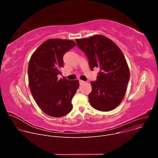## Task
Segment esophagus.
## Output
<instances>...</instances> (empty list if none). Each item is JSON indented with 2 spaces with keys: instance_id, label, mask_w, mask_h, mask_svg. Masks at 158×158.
<instances>
[{
  "instance_id": "obj_1",
  "label": "esophagus",
  "mask_w": 158,
  "mask_h": 158,
  "mask_svg": "<svg viewBox=\"0 0 158 158\" xmlns=\"http://www.w3.org/2000/svg\"><path fill=\"white\" fill-rule=\"evenodd\" d=\"M84 83H85V81H82V80H79V84H80V85H82V84H84Z\"/></svg>"
}]
</instances>
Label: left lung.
<instances>
[{"label": "left lung", "mask_w": 158, "mask_h": 158, "mask_svg": "<svg viewBox=\"0 0 158 158\" xmlns=\"http://www.w3.org/2000/svg\"><path fill=\"white\" fill-rule=\"evenodd\" d=\"M76 42L87 56L90 69H100L97 80L91 82L92 91L88 96L90 104L103 112L115 109L124 98L130 77L123 53L113 41L102 35L77 39Z\"/></svg>", "instance_id": "1"}]
</instances>
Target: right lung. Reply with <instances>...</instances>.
I'll use <instances>...</instances> for the list:
<instances>
[{
  "instance_id": "add662e5",
  "label": "right lung",
  "mask_w": 158,
  "mask_h": 158,
  "mask_svg": "<svg viewBox=\"0 0 158 158\" xmlns=\"http://www.w3.org/2000/svg\"><path fill=\"white\" fill-rule=\"evenodd\" d=\"M74 41L50 39L32 54L28 65L29 85L32 95L46 114L60 118L73 109L71 100L77 89L78 80L58 79L64 67V54L76 46Z\"/></svg>"
}]
</instances>
